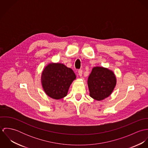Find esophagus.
Segmentation results:
<instances>
[{
  "label": "esophagus",
  "mask_w": 148,
  "mask_h": 148,
  "mask_svg": "<svg viewBox=\"0 0 148 148\" xmlns=\"http://www.w3.org/2000/svg\"><path fill=\"white\" fill-rule=\"evenodd\" d=\"M78 74L80 76H82V74H83V71L82 69H80L78 71Z\"/></svg>",
  "instance_id": "obj_1"
}]
</instances>
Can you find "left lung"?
I'll return each instance as SVG.
<instances>
[{"label": "left lung", "instance_id": "8db88e82", "mask_svg": "<svg viewBox=\"0 0 148 148\" xmlns=\"http://www.w3.org/2000/svg\"><path fill=\"white\" fill-rule=\"evenodd\" d=\"M116 84V78L113 71L101 66L94 67L88 79L90 96L97 101L108 97Z\"/></svg>", "mask_w": 148, "mask_h": 148}]
</instances>
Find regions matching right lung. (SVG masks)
Listing matches in <instances>:
<instances>
[{
  "instance_id": "obj_1",
  "label": "right lung",
  "mask_w": 148,
  "mask_h": 148,
  "mask_svg": "<svg viewBox=\"0 0 148 148\" xmlns=\"http://www.w3.org/2000/svg\"><path fill=\"white\" fill-rule=\"evenodd\" d=\"M76 79L73 70L63 64L50 63L45 67L42 75V84L45 93L59 100L66 96L69 88Z\"/></svg>"
}]
</instances>
